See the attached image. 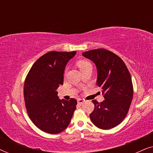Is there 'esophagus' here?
<instances>
[{
	"mask_svg": "<svg viewBox=\"0 0 153 153\" xmlns=\"http://www.w3.org/2000/svg\"><path fill=\"white\" fill-rule=\"evenodd\" d=\"M83 102H84V100H82V99H79L78 100V104H80V105L83 104Z\"/></svg>",
	"mask_w": 153,
	"mask_h": 153,
	"instance_id": "34e87169",
	"label": "esophagus"
}]
</instances>
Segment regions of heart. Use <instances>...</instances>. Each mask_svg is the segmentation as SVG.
<instances>
[{"instance_id": "1", "label": "heart", "mask_w": 153, "mask_h": 153, "mask_svg": "<svg viewBox=\"0 0 153 153\" xmlns=\"http://www.w3.org/2000/svg\"><path fill=\"white\" fill-rule=\"evenodd\" d=\"M77 65H78V67L81 70H82L83 69L86 68L87 67L91 66V64L88 61H87V60H79V61L77 62Z\"/></svg>"}]
</instances>
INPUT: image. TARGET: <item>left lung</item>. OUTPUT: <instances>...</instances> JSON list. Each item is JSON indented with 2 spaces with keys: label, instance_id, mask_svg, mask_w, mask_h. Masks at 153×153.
I'll list each match as a JSON object with an SVG mask.
<instances>
[{
  "label": "left lung",
  "instance_id": "8db88e82",
  "mask_svg": "<svg viewBox=\"0 0 153 153\" xmlns=\"http://www.w3.org/2000/svg\"><path fill=\"white\" fill-rule=\"evenodd\" d=\"M95 62L98 87L102 88L104 100H93L95 108L90 114L92 123L102 129H109L123 122L133 98L130 73L123 60L113 52L97 49L83 53Z\"/></svg>",
  "mask_w": 153,
  "mask_h": 153
}]
</instances>
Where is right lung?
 <instances>
[{
    "mask_svg": "<svg viewBox=\"0 0 153 153\" xmlns=\"http://www.w3.org/2000/svg\"><path fill=\"white\" fill-rule=\"evenodd\" d=\"M76 52L50 51L33 65L25 79L24 102L29 118L36 127L58 134L70 124L76 100H59L56 90L63 84L64 70Z\"/></svg>",
    "mask_w": 153,
    "mask_h": 153,
    "instance_id": "obj_1",
    "label": "right lung"
}]
</instances>
